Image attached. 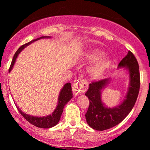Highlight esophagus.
Here are the masks:
<instances>
[{
	"mask_svg": "<svg viewBox=\"0 0 150 150\" xmlns=\"http://www.w3.org/2000/svg\"><path fill=\"white\" fill-rule=\"evenodd\" d=\"M73 90L75 94H80L84 92V89L82 88V87H80L77 84H75L73 86Z\"/></svg>",
	"mask_w": 150,
	"mask_h": 150,
	"instance_id": "1",
	"label": "esophagus"
}]
</instances>
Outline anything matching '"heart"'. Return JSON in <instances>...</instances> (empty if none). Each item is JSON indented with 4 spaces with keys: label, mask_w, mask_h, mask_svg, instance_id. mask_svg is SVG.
Here are the masks:
<instances>
[{
    "label": "heart",
    "mask_w": 150,
    "mask_h": 150,
    "mask_svg": "<svg viewBox=\"0 0 150 150\" xmlns=\"http://www.w3.org/2000/svg\"><path fill=\"white\" fill-rule=\"evenodd\" d=\"M101 52L99 51H94L87 55L89 59H95L100 56ZM109 58L106 56H104L99 58L95 63L92 65L89 69L90 74L94 77H99L104 74L105 70L108 68L109 65Z\"/></svg>",
    "instance_id": "b5f03b06"
}]
</instances>
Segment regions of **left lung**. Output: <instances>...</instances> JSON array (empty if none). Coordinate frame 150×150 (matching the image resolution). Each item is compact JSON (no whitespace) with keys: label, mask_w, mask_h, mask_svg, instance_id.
<instances>
[{"label":"left lung","mask_w":150,"mask_h":150,"mask_svg":"<svg viewBox=\"0 0 150 150\" xmlns=\"http://www.w3.org/2000/svg\"><path fill=\"white\" fill-rule=\"evenodd\" d=\"M118 68H125L129 73V86L125 99L121 104L113 108H108L101 101V90L108 85L110 79L92 82L89 85L85 95L89 100V106L85 114L87 123L97 130H107L120 123L131 111L135 105L140 86L139 65L135 56L129 51L122 59Z\"/></svg>","instance_id":"left-lung-1"}]
</instances>
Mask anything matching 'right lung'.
Returning <instances> with one entry per match:
<instances>
[{
	"label": "right lung",
	"mask_w": 150,
	"mask_h": 150,
	"mask_svg": "<svg viewBox=\"0 0 150 150\" xmlns=\"http://www.w3.org/2000/svg\"><path fill=\"white\" fill-rule=\"evenodd\" d=\"M42 38H50V37H42L40 38H38L37 39H34V40L31 41V42L24 44V45H22V46H20V47L19 48L18 51L15 52L14 56H13V61H12L11 65H10V67L9 72L11 71V70L13 69L19 53L21 52L26 46L30 45V44H32V42H35V41H37L38 39H42ZM72 97H73V93H72L71 85H70V82H68V83L65 84L64 86H63V87L61 90V92H60L59 94V97H58V101L57 106H56V109L54 110V111L52 113V114H50L47 116H43V117L32 116H30V115L26 114V113L22 112L18 106H17V108H18L19 112L20 113V114H21L22 116L29 122V123H30L31 124L35 125L36 127H38V128H52L53 126H55V125L59 122L61 114L63 111V108H64L65 105L72 99Z\"/></svg>",
	"instance_id": "add662e5"
}]
</instances>
